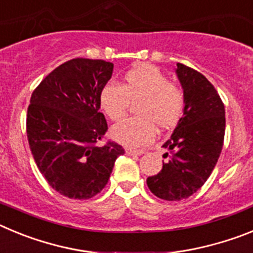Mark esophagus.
Segmentation results:
<instances>
[{
    "instance_id": "34e87169",
    "label": "esophagus",
    "mask_w": 253,
    "mask_h": 253,
    "mask_svg": "<svg viewBox=\"0 0 253 253\" xmlns=\"http://www.w3.org/2000/svg\"><path fill=\"white\" fill-rule=\"evenodd\" d=\"M125 153L129 154V156H140V154L144 153V151H134V149H126Z\"/></svg>"
}]
</instances>
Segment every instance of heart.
I'll return each instance as SVG.
<instances>
[{
	"instance_id": "obj_1",
	"label": "heart",
	"mask_w": 253,
	"mask_h": 253,
	"mask_svg": "<svg viewBox=\"0 0 253 253\" xmlns=\"http://www.w3.org/2000/svg\"><path fill=\"white\" fill-rule=\"evenodd\" d=\"M135 105V118L119 123L113 128V137L131 148L149 144L157 129L175 128L185 110L182 87L169 81L165 73L151 64H139L126 71L122 84L110 82L100 92V106L113 122L126 115Z\"/></svg>"
}]
</instances>
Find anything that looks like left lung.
Instances as JSON below:
<instances>
[{
    "instance_id": "obj_1",
    "label": "left lung",
    "mask_w": 253,
    "mask_h": 253,
    "mask_svg": "<svg viewBox=\"0 0 253 253\" xmlns=\"http://www.w3.org/2000/svg\"><path fill=\"white\" fill-rule=\"evenodd\" d=\"M177 77L185 92L184 115L163 147L169 158L157 175L147 178L157 198L180 202L195 194L215 167L223 148L225 110L220 96L205 76L177 63Z\"/></svg>"
}]
</instances>
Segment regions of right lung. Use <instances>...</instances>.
Segmentation results:
<instances>
[{"mask_svg": "<svg viewBox=\"0 0 253 253\" xmlns=\"http://www.w3.org/2000/svg\"><path fill=\"white\" fill-rule=\"evenodd\" d=\"M114 64L75 58L40 82L26 115L29 146L38 169L55 191L69 199H90L106 186L124 148L104 146L107 123L100 113V92Z\"/></svg>", "mask_w": 253, "mask_h": 253, "instance_id": "right-lung-1", "label": "right lung"}]
</instances>
